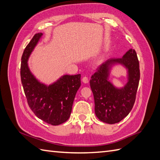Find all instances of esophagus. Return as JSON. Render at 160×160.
I'll use <instances>...</instances> for the list:
<instances>
[{
  "label": "esophagus",
  "instance_id": "esophagus-1",
  "mask_svg": "<svg viewBox=\"0 0 160 160\" xmlns=\"http://www.w3.org/2000/svg\"><path fill=\"white\" fill-rule=\"evenodd\" d=\"M82 82H84V84L88 83V78L87 77H86V76L83 77V78H82Z\"/></svg>",
  "mask_w": 160,
  "mask_h": 160
}]
</instances>
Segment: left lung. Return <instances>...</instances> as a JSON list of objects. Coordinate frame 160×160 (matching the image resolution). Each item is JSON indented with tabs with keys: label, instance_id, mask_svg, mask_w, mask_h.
<instances>
[{
	"label": "left lung",
	"instance_id": "8db88e82",
	"mask_svg": "<svg viewBox=\"0 0 160 160\" xmlns=\"http://www.w3.org/2000/svg\"><path fill=\"white\" fill-rule=\"evenodd\" d=\"M117 64L127 70V82L121 88L116 87L109 80L112 68ZM139 80V62L133 49H129L122 58H110L103 62L90 80L95 112L99 119L114 124L127 117L134 104Z\"/></svg>",
	"mask_w": 160,
	"mask_h": 160
}]
</instances>
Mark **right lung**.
Listing matches in <instances>:
<instances>
[{"mask_svg": "<svg viewBox=\"0 0 160 160\" xmlns=\"http://www.w3.org/2000/svg\"><path fill=\"white\" fill-rule=\"evenodd\" d=\"M42 36L43 33H37L25 48L21 61V80L32 112L47 123L58 125L70 117L74 98L81 85V75L65 74L49 85L37 78L28 61Z\"/></svg>", "mask_w": 160, "mask_h": 160, "instance_id": "add662e5", "label": "right lung"}]
</instances>
